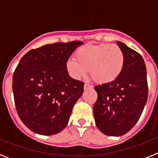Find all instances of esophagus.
I'll return each mask as SVG.
<instances>
[{
	"label": "esophagus",
	"instance_id": "esophagus-1",
	"mask_svg": "<svg viewBox=\"0 0 158 158\" xmlns=\"http://www.w3.org/2000/svg\"><path fill=\"white\" fill-rule=\"evenodd\" d=\"M93 88V86L90 85H89V84H85V85H84V89H92Z\"/></svg>",
	"mask_w": 158,
	"mask_h": 158
}]
</instances>
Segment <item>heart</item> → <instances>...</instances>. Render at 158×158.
I'll list each match as a JSON object with an SVG mask.
<instances>
[{
	"instance_id": "obj_1",
	"label": "heart",
	"mask_w": 158,
	"mask_h": 158,
	"mask_svg": "<svg viewBox=\"0 0 158 158\" xmlns=\"http://www.w3.org/2000/svg\"><path fill=\"white\" fill-rule=\"evenodd\" d=\"M75 58L66 62V69L74 79L87 75L89 70L96 82L107 84L115 81L122 73L124 66V54L116 44H88L80 47Z\"/></svg>"
}]
</instances>
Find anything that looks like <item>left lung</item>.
Listing matches in <instances>:
<instances>
[{
  "mask_svg": "<svg viewBox=\"0 0 158 158\" xmlns=\"http://www.w3.org/2000/svg\"><path fill=\"white\" fill-rule=\"evenodd\" d=\"M124 66L113 81L94 87L98 95L93 107L95 122L102 133L121 136L132 129L147 101L146 68L141 54L121 42Z\"/></svg>",
  "mask_w": 158,
  "mask_h": 158,
  "instance_id": "obj_1",
  "label": "left lung"
}]
</instances>
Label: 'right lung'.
<instances>
[{"instance_id": "right-lung-1", "label": "right lung", "mask_w": 158, "mask_h": 158, "mask_svg": "<svg viewBox=\"0 0 158 158\" xmlns=\"http://www.w3.org/2000/svg\"><path fill=\"white\" fill-rule=\"evenodd\" d=\"M80 41L56 43L25 54L12 77L16 111L25 126L42 135L58 134L66 127L85 83L73 79L66 62Z\"/></svg>"}]
</instances>
